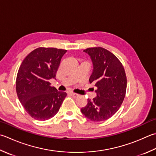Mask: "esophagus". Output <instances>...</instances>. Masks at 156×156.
<instances>
[{"instance_id": "1", "label": "esophagus", "mask_w": 156, "mask_h": 156, "mask_svg": "<svg viewBox=\"0 0 156 156\" xmlns=\"http://www.w3.org/2000/svg\"><path fill=\"white\" fill-rule=\"evenodd\" d=\"M70 94H71L72 97H74V98H77V97H79L78 94H76V93H70Z\"/></svg>"}]
</instances>
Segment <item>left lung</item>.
<instances>
[{
	"label": "left lung",
	"mask_w": 156,
	"mask_h": 156,
	"mask_svg": "<svg viewBox=\"0 0 156 156\" xmlns=\"http://www.w3.org/2000/svg\"><path fill=\"white\" fill-rule=\"evenodd\" d=\"M90 56L93 72L89 82H94L97 96L81 109L85 117L94 122L108 120L122 103L126 90V76L124 67L111 52L101 47L83 51Z\"/></svg>",
	"instance_id": "left-lung-1"
}]
</instances>
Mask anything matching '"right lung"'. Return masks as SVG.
<instances>
[{"instance_id": "1", "label": "right lung", "mask_w": 156, "mask_h": 156, "mask_svg": "<svg viewBox=\"0 0 156 156\" xmlns=\"http://www.w3.org/2000/svg\"><path fill=\"white\" fill-rule=\"evenodd\" d=\"M67 50L40 47L23 59L18 70L16 91L20 101L30 116L37 120L53 118L67 95L50 86L55 78L61 59Z\"/></svg>"}]
</instances>
